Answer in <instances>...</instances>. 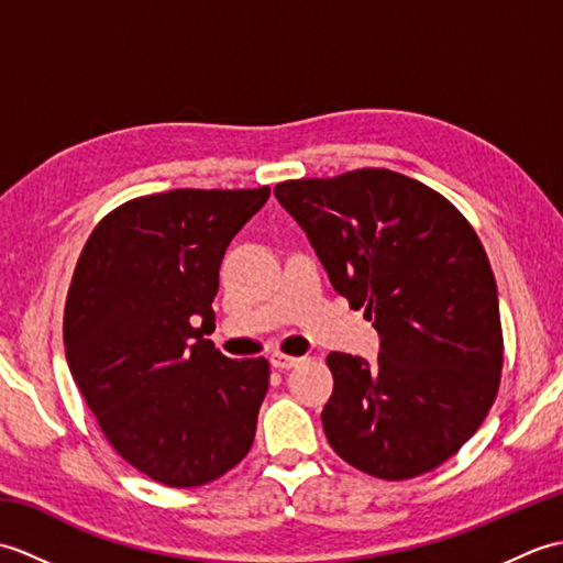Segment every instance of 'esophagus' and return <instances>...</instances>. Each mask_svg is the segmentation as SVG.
Wrapping results in <instances>:
<instances>
[{
	"mask_svg": "<svg viewBox=\"0 0 563 563\" xmlns=\"http://www.w3.org/2000/svg\"><path fill=\"white\" fill-rule=\"evenodd\" d=\"M302 363V357H295V355H285V353H273L271 355V365L278 367V369H290L297 367Z\"/></svg>",
	"mask_w": 563,
	"mask_h": 563,
	"instance_id": "1",
	"label": "esophagus"
}]
</instances>
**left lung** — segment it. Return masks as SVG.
Returning a JSON list of instances; mask_svg holds the SVG:
<instances>
[{
	"label": "left lung",
	"mask_w": 563,
	"mask_h": 563,
	"mask_svg": "<svg viewBox=\"0 0 563 563\" xmlns=\"http://www.w3.org/2000/svg\"><path fill=\"white\" fill-rule=\"evenodd\" d=\"M273 194L333 290L379 333L377 365L327 357L329 445L385 482L435 470L479 430L504 369L496 278L474 227L438 190L389 169L297 178Z\"/></svg>",
	"instance_id": "left-lung-1"
}]
</instances>
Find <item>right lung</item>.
<instances>
[{
	"label": "right lung",
	"instance_id": "obj_1",
	"mask_svg": "<svg viewBox=\"0 0 563 563\" xmlns=\"http://www.w3.org/2000/svg\"><path fill=\"white\" fill-rule=\"evenodd\" d=\"M271 188H176L111 210L84 244L65 302V355L106 440L174 488L246 457L268 391L266 357L232 361L202 339L232 236Z\"/></svg>",
	"mask_w": 563,
	"mask_h": 563
}]
</instances>
